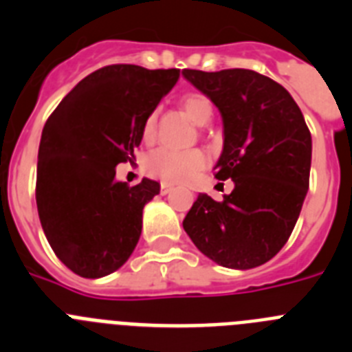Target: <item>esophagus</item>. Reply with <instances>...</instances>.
I'll use <instances>...</instances> for the list:
<instances>
[{
  "label": "esophagus",
  "instance_id": "34e87169",
  "mask_svg": "<svg viewBox=\"0 0 352 352\" xmlns=\"http://www.w3.org/2000/svg\"><path fill=\"white\" fill-rule=\"evenodd\" d=\"M170 190H173V185H169V183H162V185H160V194L162 195L169 194Z\"/></svg>",
  "mask_w": 352,
  "mask_h": 352
}]
</instances>
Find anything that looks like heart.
Returning a JSON list of instances; mask_svg holds the SVG:
<instances>
[{
    "label": "heart",
    "instance_id": "obj_1",
    "mask_svg": "<svg viewBox=\"0 0 352 352\" xmlns=\"http://www.w3.org/2000/svg\"><path fill=\"white\" fill-rule=\"evenodd\" d=\"M182 107L197 125H206L213 118V104L203 93H188L182 98ZM158 111H151L144 118L141 126V138L144 142H151L157 135ZM146 170L164 183L183 185L190 183L199 173L208 166V157L201 149L176 151L169 148H158L146 158Z\"/></svg>",
    "mask_w": 352,
    "mask_h": 352
}]
</instances>
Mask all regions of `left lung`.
Segmentation results:
<instances>
[{"label":"left lung","mask_w":352,"mask_h":352,"mask_svg":"<svg viewBox=\"0 0 352 352\" xmlns=\"http://www.w3.org/2000/svg\"><path fill=\"white\" fill-rule=\"evenodd\" d=\"M223 123L214 178L234 190L214 201L199 194L183 220L195 247L220 266L250 270L275 257L296 226L309 190L312 138L287 89L245 68L183 70Z\"/></svg>","instance_id":"left-lung-1"}]
</instances>
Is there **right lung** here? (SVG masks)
<instances>
[{
    "label": "right lung",
    "instance_id": "add662e5",
    "mask_svg": "<svg viewBox=\"0 0 352 352\" xmlns=\"http://www.w3.org/2000/svg\"><path fill=\"white\" fill-rule=\"evenodd\" d=\"M179 79L178 68L109 65L84 77L42 130L36 208L58 259L84 278L116 272L132 256L142 208L160 192L144 178L129 186L116 166L133 158L144 118Z\"/></svg>",
    "mask_w": 352,
    "mask_h": 352
}]
</instances>
